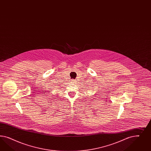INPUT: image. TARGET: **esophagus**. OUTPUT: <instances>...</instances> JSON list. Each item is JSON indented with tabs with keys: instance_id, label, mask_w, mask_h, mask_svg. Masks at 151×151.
I'll return each mask as SVG.
<instances>
[{
	"instance_id": "obj_1",
	"label": "esophagus",
	"mask_w": 151,
	"mask_h": 151,
	"mask_svg": "<svg viewBox=\"0 0 151 151\" xmlns=\"http://www.w3.org/2000/svg\"><path fill=\"white\" fill-rule=\"evenodd\" d=\"M72 81H73V82H75V80H72Z\"/></svg>"
}]
</instances>
